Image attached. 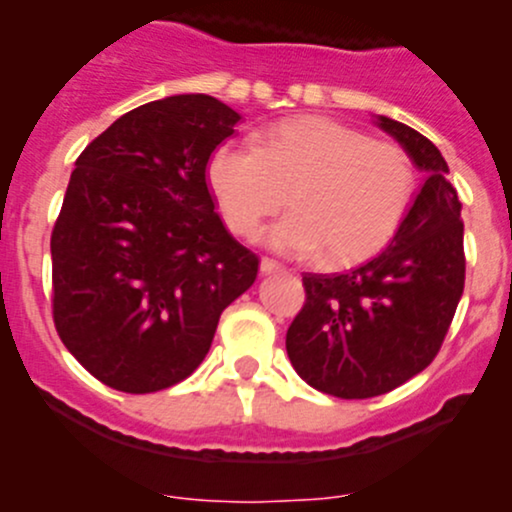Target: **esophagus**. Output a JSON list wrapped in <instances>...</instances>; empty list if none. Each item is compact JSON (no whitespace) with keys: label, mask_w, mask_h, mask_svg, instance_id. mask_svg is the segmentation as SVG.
<instances>
[{"label":"esophagus","mask_w":512,"mask_h":512,"mask_svg":"<svg viewBox=\"0 0 512 512\" xmlns=\"http://www.w3.org/2000/svg\"><path fill=\"white\" fill-rule=\"evenodd\" d=\"M282 270H285V267L277 265L275 260H267V257H262V260H260V272H262V275H272V272H282Z\"/></svg>","instance_id":"34e87169"}]
</instances>
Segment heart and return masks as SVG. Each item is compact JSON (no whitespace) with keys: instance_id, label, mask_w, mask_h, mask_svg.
<instances>
[{"instance_id":"obj_1","label":"heart","mask_w":512,"mask_h":512,"mask_svg":"<svg viewBox=\"0 0 512 512\" xmlns=\"http://www.w3.org/2000/svg\"><path fill=\"white\" fill-rule=\"evenodd\" d=\"M205 183L235 235L250 237L267 215L294 210L262 235L277 252H322L342 267L379 252L414 200L416 175L394 143L371 141L359 128L324 116L277 123L260 146L227 138L205 163Z\"/></svg>"}]
</instances>
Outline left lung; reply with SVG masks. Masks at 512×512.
I'll use <instances>...</instances> for the list:
<instances>
[{
  "label": "left lung",
  "mask_w": 512,
  "mask_h": 512,
  "mask_svg": "<svg viewBox=\"0 0 512 512\" xmlns=\"http://www.w3.org/2000/svg\"><path fill=\"white\" fill-rule=\"evenodd\" d=\"M376 126L423 173L414 205L374 260L344 275H304L302 312L287 329L294 371L324 394L371 399L426 369L466 282L461 200L426 136L389 116Z\"/></svg>",
  "instance_id": "obj_1"
}]
</instances>
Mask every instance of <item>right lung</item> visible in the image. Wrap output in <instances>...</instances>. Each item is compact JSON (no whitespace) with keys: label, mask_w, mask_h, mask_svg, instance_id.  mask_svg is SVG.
Returning <instances> with one entry per match:
<instances>
[{"label":"right lung","mask_w":512,"mask_h":512,"mask_svg":"<svg viewBox=\"0 0 512 512\" xmlns=\"http://www.w3.org/2000/svg\"><path fill=\"white\" fill-rule=\"evenodd\" d=\"M240 113L178 94L123 113L76 160L51 232L54 324L89 374L126 394L193 374L257 257L215 213L205 163Z\"/></svg>","instance_id":"add662e5"}]
</instances>
